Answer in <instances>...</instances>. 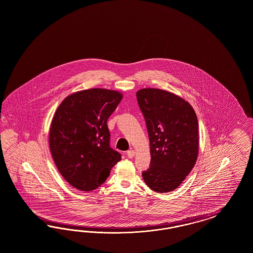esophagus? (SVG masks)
Returning a JSON list of instances; mask_svg holds the SVG:
<instances>
[{
    "instance_id": "34e87169",
    "label": "esophagus",
    "mask_w": 253,
    "mask_h": 253,
    "mask_svg": "<svg viewBox=\"0 0 253 253\" xmlns=\"http://www.w3.org/2000/svg\"><path fill=\"white\" fill-rule=\"evenodd\" d=\"M134 155H135V152H134V150H132V149H130V150H128L127 151V156H128V158H133L134 157Z\"/></svg>"
}]
</instances>
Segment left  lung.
I'll return each mask as SVG.
<instances>
[{"instance_id":"left-lung-1","label":"left lung","mask_w":253,"mask_h":253,"mask_svg":"<svg viewBox=\"0 0 253 253\" xmlns=\"http://www.w3.org/2000/svg\"><path fill=\"white\" fill-rule=\"evenodd\" d=\"M136 97L150 142L151 161L143 179L153 191H172L197 161L198 118L191 105L172 92L145 88Z\"/></svg>"}]
</instances>
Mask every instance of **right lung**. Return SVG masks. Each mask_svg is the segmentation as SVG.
I'll return each instance as SVG.
<instances>
[{
	"instance_id": "obj_1",
	"label": "right lung",
	"mask_w": 253,
	"mask_h": 253,
	"mask_svg": "<svg viewBox=\"0 0 253 253\" xmlns=\"http://www.w3.org/2000/svg\"><path fill=\"white\" fill-rule=\"evenodd\" d=\"M123 99L121 92L93 88L69 95L54 113L49 146L64 179L82 191L106 182L122 155L110 147L107 120Z\"/></svg>"
}]
</instances>
